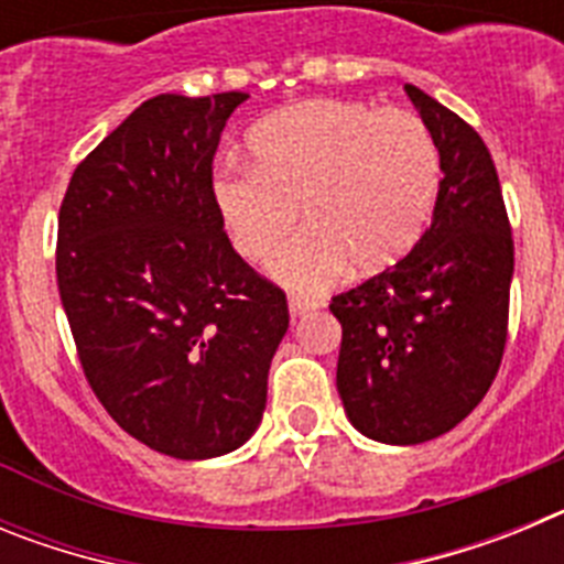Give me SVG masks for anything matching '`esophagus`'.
<instances>
[{
	"instance_id": "esophagus-1",
	"label": "esophagus",
	"mask_w": 564,
	"mask_h": 564,
	"mask_svg": "<svg viewBox=\"0 0 564 564\" xmlns=\"http://www.w3.org/2000/svg\"><path fill=\"white\" fill-rule=\"evenodd\" d=\"M288 307H291V316L296 318V316H305V313L316 311L318 302H316V299H307V296H299V293H291V296H288Z\"/></svg>"
}]
</instances>
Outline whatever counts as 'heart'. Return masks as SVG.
<instances>
[{"label": "heart", "instance_id": "b5f03b06", "mask_svg": "<svg viewBox=\"0 0 564 564\" xmlns=\"http://www.w3.org/2000/svg\"><path fill=\"white\" fill-rule=\"evenodd\" d=\"M248 149L253 163L214 172V206L251 262L279 251L302 208L307 228L273 262L293 291H322L347 262L358 273L395 265L435 212L441 152L406 109L313 98L259 121Z\"/></svg>", "mask_w": 564, "mask_h": 564}]
</instances>
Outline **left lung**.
Listing matches in <instances>:
<instances>
[{"label": "left lung", "mask_w": 564, "mask_h": 564, "mask_svg": "<svg viewBox=\"0 0 564 564\" xmlns=\"http://www.w3.org/2000/svg\"><path fill=\"white\" fill-rule=\"evenodd\" d=\"M441 152L432 226L401 262L333 296L336 387L361 435L415 446L475 410L500 370L514 239L480 134L406 84Z\"/></svg>", "instance_id": "left-lung-1"}]
</instances>
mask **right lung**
<instances>
[{"label":"right lung","mask_w":564,"mask_h":564,"mask_svg":"<svg viewBox=\"0 0 564 564\" xmlns=\"http://www.w3.org/2000/svg\"><path fill=\"white\" fill-rule=\"evenodd\" d=\"M246 98L143 101L78 163L58 212V293L84 376L123 432L177 460L257 432L291 322L214 206V152Z\"/></svg>","instance_id":"obj_1"}]
</instances>
